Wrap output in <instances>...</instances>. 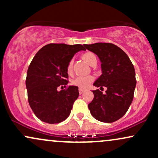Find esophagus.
<instances>
[{
  "label": "esophagus",
  "mask_w": 158,
  "mask_h": 158,
  "mask_svg": "<svg viewBox=\"0 0 158 158\" xmlns=\"http://www.w3.org/2000/svg\"><path fill=\"white\" fill-rule=\"evenodd\" d=\"M79 94H82L85 92V90L81 89V88H79Z\"/></svg>",
  "instance_id": "1"
}]
</instances>
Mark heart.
<instances>
[{
	"mask_svg": "<svg viewBox=\"0 0 158 158\" xmlns=\"http://www.w3.org/2000/svg\"><path fill=\"white\" fill-rule=\"evenodd\" d=\"M81 59L85 61H86L88 64L91 65V66L97 64V56L92 52H84L81 55ZM73 60L69 61L66 68V71L68 75H71L72 73H73ZM94 77L93 76L90 75L86 76V77H78L71 81V84L74 85V86L78 87L79 88H81V89H85V88H87L89 86L90 83L94 81Z\"/></svg>",
	"mask_w": 158,
	"mask_h": 158,
	"instance_id": "heart-1",
	"label": "heart"
}]
</instances>
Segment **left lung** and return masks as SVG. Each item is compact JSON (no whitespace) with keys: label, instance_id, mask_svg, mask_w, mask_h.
I'll list each match as a JSON object with an SVG mask.
<instances>
[{"label":"left lung","instance_id":"1","mask_svg":"<svg viewBox=\"0 0 158 158\" xmlns=\"http://www.w3.org/2000/svg\"><path fill=\"white\" fill-rule=\"evenodd\" d=\"M84 46L97 54L102 62V74L94 85L107 88L106 94L99 89L93 90L94 97L88 108L97 120L115 122L125 115L133 100L137 83L134 65L126 52L111 43Z\"/></svg>","mask_w":158,"mask_h":158}]
</instances>
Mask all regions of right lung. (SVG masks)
Wrapping results in <instances>:
<instances>
[{"label":"right lung","mask_w":158,"mask_h":158,"mask_svg":"<svg viewBox=\"0 0 158 158\" xmlns=\"http://www.w3.org/2000/svg\"><path fill=\"white\" fill-rule=\"evenodd\" d=\"M81 50H85L81 44L51 43L40 49L30 63L26 79L28 102L43 122L59 123L70 115L79 94L78 87L68 86L66 68L74 54Z\"/></svg>","instance_id":"1"}]
</instances>
